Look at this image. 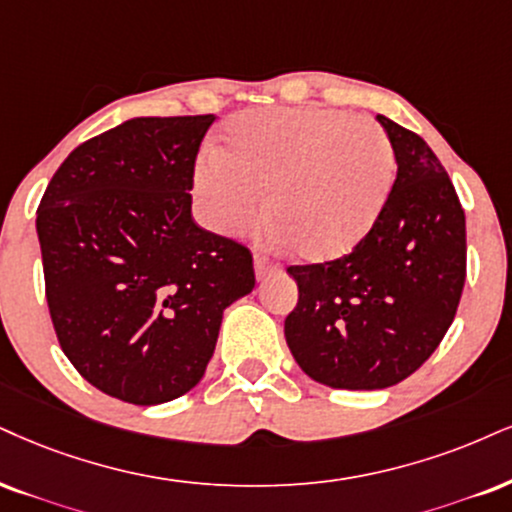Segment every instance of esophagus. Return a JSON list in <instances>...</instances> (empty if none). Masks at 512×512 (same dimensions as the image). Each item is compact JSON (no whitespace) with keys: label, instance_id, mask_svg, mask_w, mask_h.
<instances>
[{"label":"esophagus","instance_id":"34e87169","mask_svg":"<svg viewBox=\"0 0 512 512\" xmlns=\"http://www.w3.org/2000/svg\"><path fill=\"white\" fill-rule=\"evenodd\" d=\"M254 266H256V277L258 280H263V277L275 273V270H280L282 266L277 261H273L268 254H256L254 258Z\"/></svg>","mask_w":512,"mask_h":512}]
</instances>
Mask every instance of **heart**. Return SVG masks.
<instances>
[{
    "mask_svg": "<svg viewBox=\"0 0 512 512\" xmlns=\"http://www.w3.org/2000/svg\"><path fill=\"white\" fill-rule=\"evenodd\" d=\"M197 192L208 225L242 230L270 213L304 258L351 251L372 230L394 180V149L368 116L325 106L237 113L225 149L197 163Z\"/></svg>",
    "mask_w": 512,
    "mask_h": 512,
    "instance_id": "1",
    "label": "heart"
}]
</instances>
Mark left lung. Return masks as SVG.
<instances>
[{"label":"left lung","mask_w":512,"mask_h":512,"mask_svg":"<svg viewBox=\"0 0 512 512\" xmlns=\"http://www.w3.org/2000/svg\"><path fill=\"white\" fill-rule=\"evenodd\" d=\"M396 180L372 230L334 261L289 266L299 301L285 318L301 370L334 389H384L432 356L465 285V213L427 142L377 116Z\"/></svg>","instance_id":"obj_1"}]
</instances>
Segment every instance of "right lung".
I'll list each match as a JSON object with an SVG mask.
<instances>
[{"mask_svg":"<svg viewBox=\"0 0 512 512\" xmlns=\"http://www.w3.org/2000/svg\"><path fill=\"white\" fill-rule=\"evenodd\" d=\"M216 116L132 118L68 154L37 206L56 339L92 387L135 406L187 394L254 256L194 223V163Z\"/></svg>","mask_w":512,"mask_h":512,"instance_id":"obj_1","label":"right lung"}]
</instances>
